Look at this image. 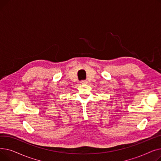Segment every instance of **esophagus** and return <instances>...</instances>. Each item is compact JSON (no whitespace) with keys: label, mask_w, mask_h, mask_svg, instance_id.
I'll return each instance as SVG.
<instances>
[{"label":"esophagus","mask_w":161,"mask_h":161,"mask_svg":"<svg viewBox=\"0 0 161 161\" xmlns=\"http://www.w3.org/2000/svg\"><path fill=\"white\" fill-rule=\"evenodd\" d=\"M87 83H88L87 80H82V81H81V84H87Z\"/></svg>","instance_id":"esophagus-1"}]
</instances>
